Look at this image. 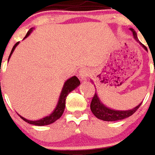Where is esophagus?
<instances>
[{
  "instance_id": "1",
  "label": "esophagus",
  "mask_w": 155,
  "mask_h": 155,
  "mask_svg": "<svg viewBox=\"0 0 155 155\" xmlns=\"http://www.w3.org/2000/svg\"><path fill=\"white\" fill-rule=\"evenodd\" d=\"M90 74V70H88L87 68H81L80 70V71H79V77H80L81 80H86L87 77H89Z\"/></svg>"
}]
</instances>
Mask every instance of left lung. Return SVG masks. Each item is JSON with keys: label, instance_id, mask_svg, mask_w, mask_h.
<instances>
[{"label": "left lung", "instance_id": "8db88e82", "mask_svg": "<svg viewBox=\"0 0 155 155\" xmlns=\"http://www.w3.org/2000/svg\"><path fill=\"white\" fill-rule=\"evenodd\" d=\"M130 30L133 33L134 39H135L136 41H137L146 50V51H147V48H146L143 44H141L139 41L138 38H137V33L135 32V31H134L133 28H130ZM140 104H141V103L139 104L137 107L127 110H113V109H110L109 108V107H106V106L101 101L99 97H97V94L95 93L94 95L93 98H92L91 102V110L92 113L94 114V115L96 117H97L98 119L105 120V121H115V120H122V119H124L126 118V117H130V116L132 115L139 108Z\"/></svg>", "mask_w": 155, "mask_h": 155}]
</instances>
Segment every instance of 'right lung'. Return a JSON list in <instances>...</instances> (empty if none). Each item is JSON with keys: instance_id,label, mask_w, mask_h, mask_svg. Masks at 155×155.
<instances>
[{"instance_id": "1", "label": "right lung", "mask_w": 155, "mask_h": 155, "mask_svg": "<svg viewBox=\"0 0 155 155\" xmlns=\"http://www.w3.org/2000/svg\"><path fill=\"white\" fill-rule=\"evenodd\" d=\"M34 28H31L29 31H28V33H27L26 36L25 37V38H28V36L30 35V34L32 32ZM19 42H17L16 44L15 45V46L13 47L12 50H11V54L9 55V58H8V61H9L10 58H11V54H13L15 49L16 48V47L18 46ZM81 82L80 81L78 80V78H77L76 76H73L71 77V78L68 79V80L65 81L64 84L63 86V88H62L61 92L60 97H59V99H58V104H57V106L55 107L54 110H53L51 114H49L48 116H46V117H43V118L40 119V120H28V119L25 118V117H21V115H18L21 117V119L25 120V121L28 122L29 124H34V125H37V126H44V125H48L50 124H52L54 122L56 121L58 119L60 118L61 117V115L63 114L64 110L65 108V101H66V97L68 96V94L70 92H71L72 91L74 90L77 87H78L79 85H80Z\"/></svg>"}]
</instances>
